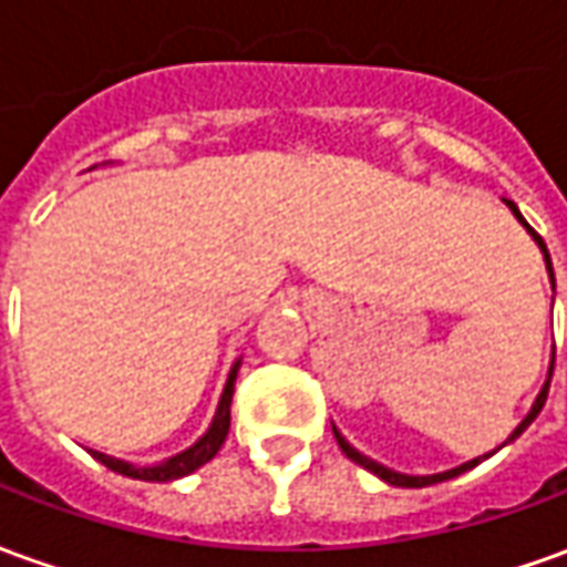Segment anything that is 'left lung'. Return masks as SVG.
<instances>
[{"label": "left lung", "instance_id": "left-lung-1", "mask_svg": "<svg viewBox=\"0 0 567 567\" xmlns=\"http://www.w3.org/2000/svg\"><path fill=\"white\" fill-rule=\"evenodd\" d=\"M504 203H507V206H511V209H513V215H516V218H519V221H523L525 227H528V221H525L523 215H519V209H516V203H513V199H504ZM528 234H532V236H535V239H537V246H540V251H544V260H547L549 276H553V267H549V251H547V246H544V239L537 236L535 227H528ZM547 392H549V382H547V385H544V392L537 394V401H535V406H532V413H528V416H525L523 422H519V427L513 431V437H519V434H523L525 427H528V425H532V422H535L537 413L544 410V401H547ZM333 437H337V443H340V450L346 452V458H352V462L361 464V467H368L370 474L382 476L385 483H392V486H404V488L434 486V483H443V480H452V476L464 474V471H471L474 464H480V462H483V458H488V455H483V458H474V462L462 464V467H452V471H446V474H434V476H406V474H398V471H389V467H382V464H377V462H373V458H368V455H361V452H358V450H352V446H349V443H346V440L340 437V431H337V427H333ZM513 437H511V440H513Z\"/></svg>", "mask_w": 567, "mask_h": 567}]
</instances>
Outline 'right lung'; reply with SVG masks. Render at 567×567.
Here are the masks:
<instances>
[{"label":"right lung","mask_w":567,"mask_h":567,"mask_svg":"<svg viewBox=\"0 0 567 567\" xmlns=\"http://www.w3.org/2000/svg\"><path fill=\"white\" fill-rule=\"evenodd\" d=\"M236 370H239V361H236L234 370H230V377H227L221 404H218V413L212 419V427L194 443V446H190V450L178 452V455L166 458L163 464H154V467H136V464L121 462V458H109L103 452H93V458L103 462L105 467L115 471V474H124L130 476V480H145V483H169V480H178V476H187L190 471H197L199 464H206L209 458H215V452L221 450L224 437H227V431H230V401H234Z\"/></svg>","instance_id":"right-lung-1"}]
</instances>
